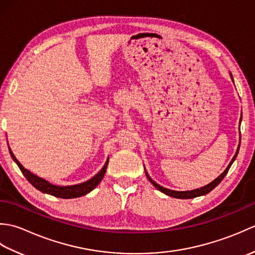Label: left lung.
<instances>
[{"mask_svg":"<svg viewBox=\"0 0 255 255\" xmlns=\"http://www.w3.org/2000/svg\"><path fill=\"white\" fill-rule=\"evenodd\" d=\"M230 77H231V79H232V74H231V73H230ZM232 81H234V79H232ZM240 141H241V136H240ZM239 148H240V142H239V145H238L237 152H236L234 158H232V160L230 161L229 165L227 166V169H226L223 173H221V174H220L217 178H216V180H214L213 182H210L209 184H207V185H205V186H203V187L193 189V191H184V192L172 191V189L165 188V187H163V186L159 185V184H156V183L152 180V178H151V177L149 176L147 171H145V175H147L148 180L151 182V184H152V185H153L156 189H159L160 192L164 193L165 195H167V196H171V197H174V198H180V199H189V198H195V197H198V196H203V195H206V194H208L209 192L213 191V189H214L216 186H217L221 181L224 180V177L227 175V173H228V171H229V169H230V166L232 165V163H234V161H235L236 158H237L238 152H239Z\"/></svg>","mask_w":255,"mask_h":255,"instance_id":"left-lung-1","label":"left lung"}]
</instances>
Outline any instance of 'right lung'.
Masks as SVG:
<instances>
[{"instance_id": "right-lung-1", "label": "right lung", "mask_w": 255, "mask_h": 255, "mask_svg": "<svg viewBox=\"0 0 255 255\" xmlns=\"http://www.w3.org/2000/svg\"><path fill=\"white\" fill-rule=\"evenodd\" d=\"M9 153H10V156L13 158V160L16 162V164L18 165L21 173H23L24 176L27 178V181H28L32 186L42 193L49 194V195H52V196L60 197V198H77V197L84 196V195L90 193L91 191H93V189L97 185H99L100 182L103 180V177H104L107 165H108V160H110V159H107L104 166H103V169L99 173H97L96 175L90 178L89 181L83 182L81 184H77V185L58 186V185H53V184L44 180V178L32 174L31 172L26 170L25 167L19 163L18 160L15 158V155L13 154L12 150L10 149H9Z\"/></svg>"}]
</instances>
